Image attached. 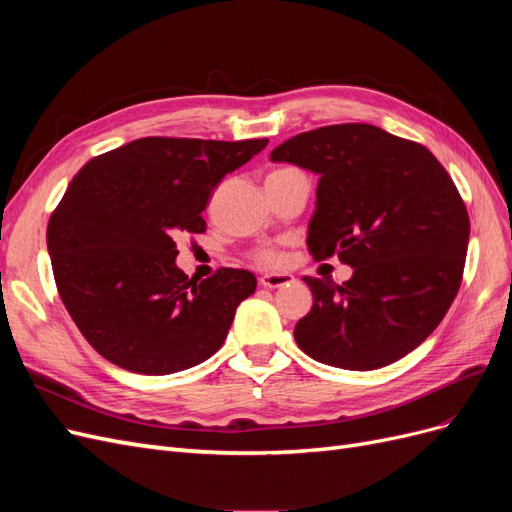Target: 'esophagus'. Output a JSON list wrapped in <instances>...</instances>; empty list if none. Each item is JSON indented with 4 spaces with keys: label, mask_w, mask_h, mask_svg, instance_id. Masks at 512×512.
Returning a JSON list of instances; mask_svg holds the SVG:
<instances>
[{
    "label": "esophagus",
    "mask_w": 512,
    "mask_h": 512,
    "mask_svg": "<svg viewBox=\"0 0 512 512\" xmlns=\"http://www.w3.org/2000/svg\"><path fill=\"white\" fill-rule=\"evenodd\" d=\"M260 286L262 288H282V286H290L294 282V277L290 273H265L260 277Z\"/></svg>",
    "instance_id": "esophagus-1"
}]
</instances>
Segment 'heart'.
Listing matches in <instances>:
<instances>
[{"mask_svg": "<svg viewBox=\"0 0 512 512\" xmlns=\"http://www.w3.org/2000/svg\"><path fill=\"white\" fill-rule=\"evenodd\" d=\"M275 173H280V170H275ZM258 260H262V262H277V260H280V256H277L275 252H260Z\"/></svg>", "mask_w": 512, "mask_h": 512, "instance_id": "heart-1", "label": "heart"}]
</instances>
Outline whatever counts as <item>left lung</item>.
Returning a JSON list of instances; mask_svg holds the SVG:
<instances>
[{
    "mask_svg": "<svg viewBox=\"0 0 512 512\" xmlns=\"http://www.w3.org/2000/svg\"><path fill=\"white\" fill-rule=\"evenodd\" d=\"M273 162L318 175L307 247L354 271L344 284L303 277L314 305L294 327L314 361L380 369L421 346L451 307L466 265V205L433 153L369 123L288 138Z\"/></svg>",
    "mask_w": 512,
    "mask_h": 512,
    "instance_id": "left-lung-1",
    "label": "left lung"
}]
</instances>
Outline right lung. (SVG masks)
Wrapping results in <instances>:
<instances>
[{"mask_svg":"<svg viewBox=\"0 0 512 512\" xmlns=\"http://www.w3.org/2000/svg\"><path fill=\"white\" fill-rule=\"evenodd\" d=\"M269 138L147 136L89 160L46 228L59 297L87 342L134 374L166 376L218 352L256 277L177 267V239L205 232L211 190Z\"/></svg>","mask_w":512,"mask_h":512,"instance_id":"1","label":"right lung"}]
</instances>
